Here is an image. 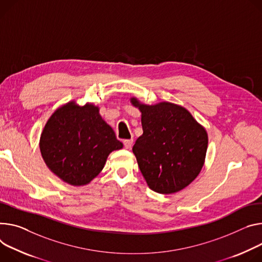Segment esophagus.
<instances>
[{"instance_id": "34e87169", "label": "esophagus", "mask_w": 262, "mask_h": 262, "mask_svg": "<svg viewBox=\"0 0 262 262\" xmlns=\"http://www.w3.org/2000/svg\"><path fill=\"white\" fill-rule=\"evenodd\" d=\"M133 139H129V140H124L123 141V144H124V147L126 148V149H130L132 148V146H133Z\"/></svg>"}]
</instances>
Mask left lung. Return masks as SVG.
Wrapping results in <instances>:
<instances>
[{
  "mask_svg": "<svg viewBox=\"0 0 262 262\" xmlns=\"http://www.w3.org/2000/svg\"><path fill=\"white\" fill-rule=\"evenodd\" d=\"M132 103L142 113L143 135L133 147L139 168L154 191L170 194L187 187L201 172L208 136L186 108L161 102Z\"/></svg>",
  "mask_w": 262,
  "mask_h": 262,
  "instance_id": "obj_1",
  "label": "left lung"
}]
</instances>
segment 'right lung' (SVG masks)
I'll return each mask as SVG.
<instances>
[{
    "instance_id": "add662e5",
    "label": "right lung",
    "mask_w": 262,
    "mask_h": 262,
    "mask_svg": "<svg viewBox=\"0 0 262 262\" xmlns=\"http://www.w3.org/2000/svg\"><path fill=\"white\" fill-rule=\"evenodd\" d=\"M122 147L97 106L73 101L53 113L39 141L49 169L73 186L89 184L102 170L107 156Z\"/></svg>"
}]
</instances>
